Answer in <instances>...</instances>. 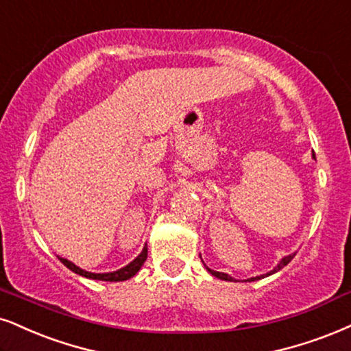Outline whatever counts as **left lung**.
Instances as JSON below:
<instances>
[{"label":"left lung","instance_id":"left-lung-1","mask_svg":"<svg viewBox=\"0 0 351 351\" xmlns=\"http://www.w3.org/2000/svg\"><path fill=\"white\" fill-rule=\"evenodd\" d=\"M314 159H315V156H314ZM293 257H295V254H291V255H287V257H283V258H281L278 265H276V267H275L274 270H271V271H268L267 275H261V276H252V278H247V280H245V281H255V280L265 278V276H268V275H274L275 271H278V270H281V268H283L285 265H288V263L293 261ZM205 267H206V265H205ZM206 270H208L211 275L216 276V278H219V280H224V281H237V280L232 278V276H229L228 274H221V271H215V270H211V268H208V267H206Z\"/></svg>","mask_w":351,"mask_h":351}]
</instances>
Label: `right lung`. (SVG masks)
I'll return each mask as SVG.
<instances>
[{"mask_svg":"<svg viewBox=\"0 0 351 351\" xmlns=\"http://www.w3.org/2000/svg\"><path fill=\"white\" fill-rule=\"evenodd\" d=\"M146 257H148V247H143L141 254L138 255L135 261L130 262L127 267L120 268V270H117V271H109V274H90V271H86V270H83V268L76 267L75 263L66 261V258H62V257H58V258L62 261L64 267H68L71 271H75V274H77V275L86 276V278L102 280V281H125V280L132 278V276H135L138 274V270H140L143 263H145Z\"/></svg>","mask_w":351,"mask_h":351,"instance_id":"right-lung-1","label":"right lung"}]
</instances>
